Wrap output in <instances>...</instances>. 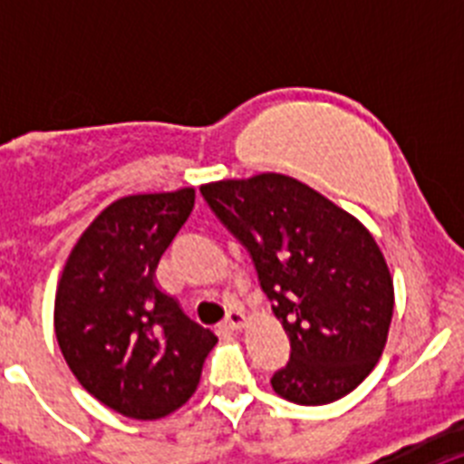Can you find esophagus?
Here are the masks:
<instances>
[{
    "mask_svg": "<svg viewBox=\"0 0 464 464\" xmlns=\"http://www.w3.org/2000/svg\"><path fill=\"white\" fill-rule=\"evenodd\" d=\"M244 323H246V315L241 314L239 309H232L227 315H225L223 327L229 332H235V330H241V327H244Z\"/></svg>",
    "mask_w": 464,
    "mask_h": 464,
    "instance_id": "esophagus-1",
    "label": "esophagus"
}]
</instances>
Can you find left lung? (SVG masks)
Wrapping results in <instances>:
<instances>
[{
	"mask_svg": "<svg viewBox=\"0 0 464 464\" xmlns=\"http://www.w3.org/2000/svg\"><path fill=\"white\" fill-rule=\"evenodd\" d=\"M248 248L290 362L272 376L283 400L318 407L362 383L388 342L395 288L379 244L355 216L285 174L199 188Z\"/></svg>",
	"mask_w": 464,
	"mask_h": 464,
	"instance_id": "left-lung-1",
	"label": "left lung"
}]
</instances>
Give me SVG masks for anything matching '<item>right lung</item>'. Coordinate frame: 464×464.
<instances>
[{
  "mask_svg": "<svg viewBox=\"0 0 464 464\" xmlns=\"http://www.w3.org/2000/svg\"><path fill=\"white\" fill-rule=\"evenodd\" d=\"M192 207L195 188L121 197L88 225L57 281L55 337L69 370L134 420L183 407L218 342L155 281Z\"/></svg>",
  "mask_w": 464,
  "mask_h": 464,
  "instance_id": "add662e5",
  "label": "right lung"
}]
</instances>
